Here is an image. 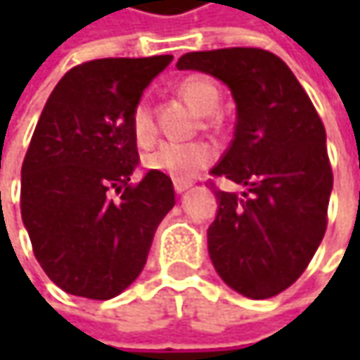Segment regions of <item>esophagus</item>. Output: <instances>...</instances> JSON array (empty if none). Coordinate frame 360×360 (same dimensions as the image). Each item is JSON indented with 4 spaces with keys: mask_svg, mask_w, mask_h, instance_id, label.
<instances>
[{
    "mask_svg": "<svg viewBox=\"0 0 360 360\" xmlns=\"http://www.w3.org/2000/svg\"><path fill=\"white\" fill-rule=\"evenodd\" d=\"M190 186H192V182H186V180H174V190H176L178 194L186 192Z\"/></svg>",
    "mask_w": 360,
    "mask_h": 360,
    "instance_id": "obj_1",
    "label": "esophagus"
}]
</instances>
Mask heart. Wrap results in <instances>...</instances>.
<instances>
[{"label": "heart", "mask_w": 360, "mask_h": 360, "mask_svg": "<svg viewBox=\"0 0 360 360\" xmlns=\"http://www.w3.org/2000/svg\"><path fill=\"white\" fill-rule=\"evenodd\" d=\"M178 94L200 114H212L220 104V91L206 76H188L180 82ZM131 134L140 146L150 144L156 136L152 110L146 102H138L131 112ZM216 160V150L206 142L174 144L166 142L144 154V168L150 172L166 174L174 180H192L196 174Z\"/></svg>", "instance_id": "1"}]
</instances>
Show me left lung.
Here are the masks:
<instances>
[{
  "label": "left lung",
  "instance_id": "8db88e82",
  "mask_svg": "<svg viewBox=\"0 0 360 360\" xmlns=\"http://www.w3.org/2000/svg\"><path fill=\"white\" fill-rule=\"evenodd\" d=\"M176 68L222 79L236 102L234 140L210 174L246 192L214 188L210 260L232 290L276 297L297 283L325 236L333 190L325 126L290 68L266 49L190 51Z\"/></svg>",
  "mask_w": 360,
  "mask_h": 360
}]
</instances>
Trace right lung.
<instances>
[{"label":"right lung","mask_w":360,"mask_h":360,"mask_svg":"<svg viewBox=\"0 0 360 360\" xmlns=\"http://www.w3.org/2000/svg\"><path fill=\"white\" fill-rule=\"evenodd\" d=\"M172 56L104 58L58 82L21 166V220L44 272L91 300L118 297L142 272L172 210L166 174L131 184L140 156L131 112Z\"/></svg>","instance_id":"right-lung-1"}]
</instances>
